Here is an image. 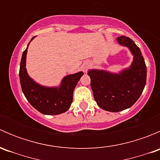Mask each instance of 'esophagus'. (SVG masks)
I'll return each instance as SVG.
<instances>
[{"mask_svg": "<svg viewBox=\"0 0 160 160\" xmlns=\"http://www.w3.org/2000/svg\"><path fill=\"white\" fill-rule=\"evenodd\" d=\"M88 67H89V66H88V65L83 66V72H87V70H88Z\"/></svg>", "mask_w": 160, "mask_h": 160, "instance_id": "1", "label": "esophagus"}]
</instances>
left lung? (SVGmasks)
I'll return each mask as SVG.
<instances>
[{"mask_svg":"<svg viewBox=\"0 0 160 160\" xmlns=\"http://www.w3.org/2000/svg\"><path fill=\"white\" fill-rule=\"evenodd\" d=\"M121 46L128 47L133 55L129 68L119 73L89 70L90 86L97 104L103 110L118 112L129 108L139 98L146 83V66L139 48L126 36L117 38Z\"/></svg>","mask_w":160,"mask_h":160,"instance_id":"obj_1","label":"left lung"}]
</instances>
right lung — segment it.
I'll list each match as a JSON object with an SVG mask.
<instances>
[{
    "instance_id": "obj_1",
    "label": "right lung",
    "mask_w": 160,
    "mask_h": 160,
    "mask_svg": "<svg viewBox=\"0 0 160 160\" xmlns=\"http://www.w3.org/2000/svg\"><path fill=\"white\" fill-rule=\"evenodd\" d=\"M33 38L34 37L31 41ZM28 45L23 52L19 70L21 87L25 98L32 107L43 114L56 115L66 112L70 108L74 88L83 72L66 76L59 88H49L38 84L28 76L25 68Z\"/></svg>"
}]
</instances>
